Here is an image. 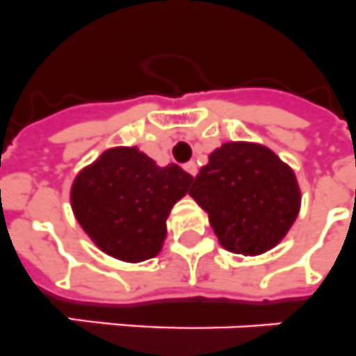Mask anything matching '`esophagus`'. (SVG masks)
Instances as JSON below:
<instances>
[{
	"label": "esophagus",
	"mask_w": 356,
	"mask_h": 356,
	"mask_svg": "<svg viewBox=\"0 0 356 356\" xmlns=\"http://www.w3.org/2000/svg\"><path fill=\"white\" fill-rule=\"evenodd\" d=\"M184 170H186V172L190 173V175H193V177H195V175H197V164L193 163V161H192V163L184 164Z\"/></svg>",
	"instance_id": "obj_1"
}]
</instances>
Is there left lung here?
Returning <instances> with one entry per match:
<instances>
[{
	"mask_svg": "<svg viewBox=\"0 0 356 356\" xmlns=\"http://www.w3.org/2000/svg\"><path fill=\"white\" fill-rule=\"evenodd\" d=\"M190 195L228 252L261 255L284 238L300 208L293 170L262 145L226 143L210 154Z\"/></svg>",
	"mask_w": 356,
	"mask_h": 356,
	"instance_id": "8db88e82",
	"label": "left lung"
}]
</instances>
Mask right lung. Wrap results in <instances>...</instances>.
I'll list each match as a JSON object with an SVG mask.
<instances>
[{
	"instance_id": "add662e5",
	"label": "right lung",
	"mask_w": 356,
	"mask_h": 356,
	"mask_svg": "<svg viewBox=\"0 0 356 356\" xmlns=\"http://www.w3.org/2000/svg\"><path fill=\"white\" fill-rule=\"evenodd\" d=\"M193 177L177 164L157 166L137 148H112L72 184V210L95 246L119 261L161 252L172 206Z\"/></svg>"
}]
</instances>
